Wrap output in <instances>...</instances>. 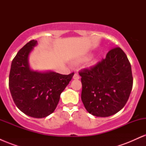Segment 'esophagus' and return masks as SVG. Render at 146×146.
Returning a JSON list of instances; mask_svg holds the SVG:
<instances>
[{
	"label": "esophagus",
	"mask_w": 146,
	"mask_h": 146,
	"mask_svg": "<svg viewBox=\"0 0 146 146\" xmlns=\"http://www.w3.org/2000/svg\"><path fill=\"white\" fill-rule=\"evenodd\" d=\"M73 80H79V79H80V76H79V75L77 74V73H75L74 75H73Z\"/></svg>",
	"instance_id": "obj_1"
}]
</instances>
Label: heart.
Segmentation results:
<instances>
[{
    "label": "heart",
    "mask_w": 146,
    "mask_h": 146,
    "mask_svg": "<svg viewBox=\"0 0 146 146\" xmlns=\"http://www.w3.org/2000/svg\"><path fill=\"white\" fill-rule=\"evenodd\" d=\"M87 59H88V58H85V60H87Z\"/></svg>",
    "instance_id": "obj_1"
}]
</instances>
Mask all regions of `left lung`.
Wrapping results in <instances>:
<instances>
[{
    "mask_svg": "<svg viewBox=\"0 0 146 146\" xmlns=\"http://www.w3.org/2000/svg\"><path fill=\"white\" fill-rule=\"evenodd\" d=\"M82 84V101L96 117L115 115L123 108L132 88L131 65L119 47L108 51L105 59L79 73Z\"/></svg>",
    "mask_w": 146,
    "mask_h": 146,
    "instance_id": "8db88e82",
    "label": "left lung"
}]
</instances>
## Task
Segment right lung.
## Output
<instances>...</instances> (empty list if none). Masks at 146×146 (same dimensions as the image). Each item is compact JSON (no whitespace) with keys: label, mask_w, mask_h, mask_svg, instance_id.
I'll list each match as a JSON object with an SVG mask.
<instances>
[{"label":"right lung","mask_w":146,"mask_h":146,"mask_svg":"<svg viewBox=\"0 0 146 146\" xmlns=\"http://www.w3.org/2000/svg\"><path fill=\"white\" fill-rule=\"evenodd\" d=\"M37 44V40H33L18 52L11 62L9 86L18 109L29 117L43 118L53 113L74 73L62 75L53 71L33 70L29 55Z\"/></svg>","instance_id":"add662e5"}]
</instances>
